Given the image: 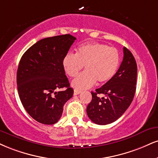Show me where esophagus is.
<instances>
[{"mask_svg":"<svg viewBox=\"0 0 158 158\" xmlns=\"http://www.w3.org/2000/svg\"><path fill=\"white\" fill-rule=\"evenodd\" d=\"M81 90H74V93H73V94L75 95H79V94H81Z\"/></svg>","mask_w":158,"mask_h":158,"instance_id":"esophagus-1","label":"esophagus"}]
</instances>
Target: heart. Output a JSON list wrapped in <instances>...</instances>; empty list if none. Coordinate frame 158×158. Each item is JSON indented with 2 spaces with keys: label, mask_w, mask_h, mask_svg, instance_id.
Returning <instances> with one entry per match:
<instances>
[{
  "label": "heart",
  "mask_w": 158,
  "mask_h": 158,
  "mask_svg": "<svg viewBox=\"0 0 158 158\" xmlns=\"http://www.w3.org/2000/svg\"><path fill=\"white\" fill-rule=\"evenodd\" d=\"M120 63V54L116 48L104 43L89 42L79 45L76 54L68 53L62 60L64 71L75 77L85 65V72L72 81L76 90H83L94 85L107 82L116 73Z\"/></svg>",
  "instance_id": "heart-1"
}]
</instances>
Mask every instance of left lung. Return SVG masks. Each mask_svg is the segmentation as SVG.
<instances>
[{"instance_id":"1","label":"left lung","mask_w":158,"mask_h":158,"mask_svg":"<svg viewBox=\"0 0 158 158\" xmlns=\"http://www.w3.org/2000/svg\"><path fill=\"white\" fill-rule=\"evenodd\" d=\"M123 58L120 67L109 81L91 92L92 100L87 114L93 122L106 125L118 119L133 100L136 90L137 64L130 50L123 47ZM103 94L105 97H98Z\"/></svg>"}]
</instances>
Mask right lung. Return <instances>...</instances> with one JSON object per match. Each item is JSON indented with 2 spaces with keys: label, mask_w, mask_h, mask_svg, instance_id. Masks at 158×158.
Masks as SVG:
<instances>
[{
  "label": "right lung",
  "mask_w": 158,
  "mask_h": 158,
  "mask_svg": "<svg viewBox=\"0 0 158 158\" xmlns=\"http://www.w3.org/2000/svg\"><path fill=\"white\" fill-rule=\"evenodd\" d=\"M75 40L71 35L44 38L20 59L17 72L19 97L26 112L43 124L57 122L64 104L73 96L62 60ZM62 88L66 89L58 90Z\"/></svg>",
  "instance_id": "obj_1"
}]
</instances>
